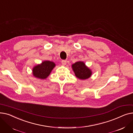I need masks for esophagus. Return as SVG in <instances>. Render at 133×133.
Here are the masks:
<instances>
[{
    "instance_id": "obj_1",
    "label": "esophagus",
    "mask_w": 133,
    "mask_h": 133,
    "mask_svg": "<svg viewBox=\"0 0 133 133\" xmlns=\"http://www.w3.org/2000/svg\"><path fill=\"white\" fill-rule=\"evenodd\" d=\"M66 62H67V60H63L61 61V63H62V65H65L66 64Z\"/></svg>"
}]
</instances>
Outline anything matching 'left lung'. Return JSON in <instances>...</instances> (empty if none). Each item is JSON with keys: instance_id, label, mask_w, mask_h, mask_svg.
Here are the masks:
<instances>
[{"instance_id": "1", "label": "left lung", "mask_w": 133, "mask_h": 133, "mask_svg": "<svg viewBox=\"0 0 133 133\" xmlns=\"http://www.w3.org/2000/svg\"><path fill=\"white\" fill-rule=\"evenodd\" d=\"M72 68L75 76L78 78L85 80L89 78L92 74V72L85 66V64L82 61H78L72 65Z\"/></svg>"}]
</instances>
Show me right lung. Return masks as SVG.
<instances>
[{
	"mask_svg": "<svg viewBox=\"0 0 133 133\" xmlns=\"http://www.w3.org/2000/svg\"><path fill=\"white\" fill-rule=\"evenodd\" d=\"M55 64L50 61H45L40 65L35 66L33 69V74L37 78L44 79L50 75Z\"/></svg>",
	"mask_w": 133,
	"mask_h": 133,
	"instance_id": "add662e5",
	"label": "right lung"
}]
</instances>
